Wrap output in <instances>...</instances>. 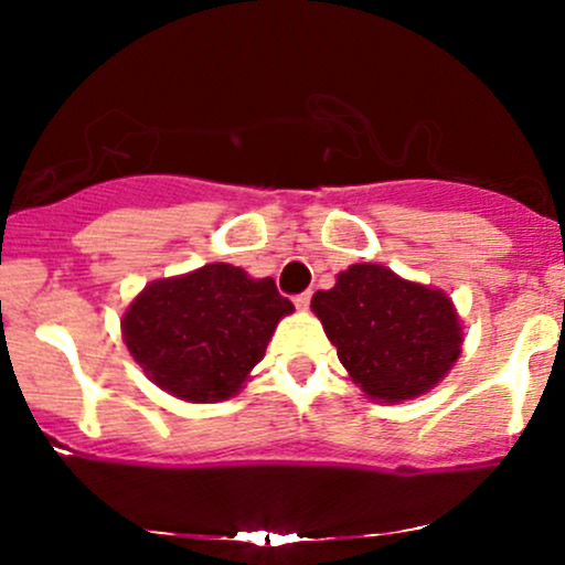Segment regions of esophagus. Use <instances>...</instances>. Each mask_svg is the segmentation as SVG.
Returning a JSON list of instances; mask_svg holds the SVG:
<instances>
[{"label": "esophagus", "mask_w": 565, "mask_h": 565, "mask_svg": "<svg viewBox=\"0 0 565 565\" xmlns=\"http://www.w3.org/2000/svg\"><path fill=\"white\" fill-rule=\"evenodd\" d=\"M295 305L300 310H308V305H310V291H302V295H297L295 297Z\"/></svg>", "instance_id": "obj_1"}]
</instances>
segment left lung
Segmentation results:
<instances>
[{
	"mask_svg": "<svg viewBox=\"0 0 565 565\" xmlns=\"http://www.w3.org/2000/svg\"><path fill=\"white\" fill-rule=\"evenodd\" d=\"M310 308L353 382L391 404L430 391L462 345L449 297L382 265H350L332 289L316 291Z\"/></svg>",
	"mask_w": 565,
	"mask_h": 565,
	"instance_id": "1",
	"label": "left lung"
}]
</instances>
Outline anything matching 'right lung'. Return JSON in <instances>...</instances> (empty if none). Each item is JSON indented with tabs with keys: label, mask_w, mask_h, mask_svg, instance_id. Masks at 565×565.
<instances>
[{
	"label": "right lung",
	"mask_w": 565,
	"mask_h": 565,
	"mask_svg": "<svg viewBox=\"0 0 565 565\" xmlns=\"http://www.w3.org/2000/svg\"><path fill=\"white\" fill-rule=\"evenodd\" d=\"M295 310L274 278L212 263L146 287L121 321L125 342L167 393L193 404L225 401L265 355L281 316Z\"/></svg>",
	"instance_id": "right-lung-1"
}]
</instances>
